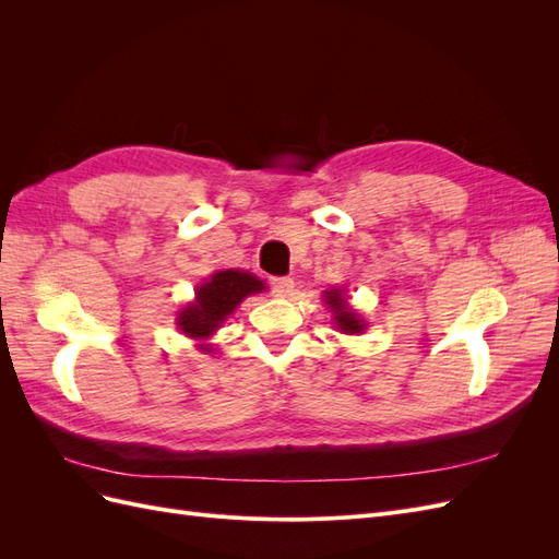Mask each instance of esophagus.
I'll return each instance as SVG.
<instances>
[{"label": "esophagus", "mask_w": 559, "mask_h": 559, "mask_svg": "<svg viewBox=\"0 0 559 559\" xmlns=\"http://www.w3.org/2000/svg\"><path fill=\"white\" fill-rule=\"evenodd\" d=\"M270 289H273V294L280 296V298L292 296V292H294V280H292V277H275L273 282H270Z\"/></svg>", "instance_id": "1"}]
</instances>
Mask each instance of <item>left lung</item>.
Wrapping results in <instances>:
<instances>
[{
    "instance_id": "8db88e82",
    "label": "left lung",
    "mask_w": 559,
    "mask_h": 559,
    "mask_svg": "<svg viewBox=\"0 0 559 559\" xmlns=\"http://www.w3.org/2000/svg\"><path fill=\"white\" fill-rule=\"evenodd\" d=\"M324 300H326V306L333 310L335 326L341 329L343 333H361L366 329L364 319L359 317V312H354L349 308V302H347V298L343 296L341 289L324 292Z\"/></svg>"
}]
</instances>
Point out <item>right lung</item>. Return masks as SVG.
Returning a JSON list of instances; mask_svg holds the SVG:
<instances>
[{"label": "right lung", "mask_w": 559, "mask_h": 559, "mask_svg": "<svg viewBox=\"0 0 559 559\" xmlns=\"http://www.w3.org/2000/svg\"><path fill=\"white\" fill-rule=\"evenodd\" d=\"M263 289L265 284L245 270H218L198 286L195 300L179 312L177 326L193 341H207L247 296ZM200 349H210V345H200Z\"/></svg>", "instance_id": "1"}]
</instances>
